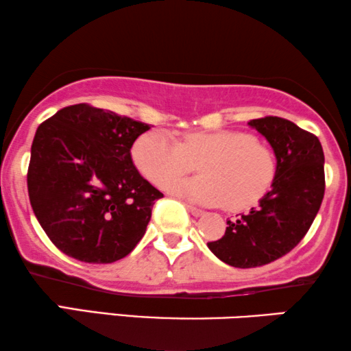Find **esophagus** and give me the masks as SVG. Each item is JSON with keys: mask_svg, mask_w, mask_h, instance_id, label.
Returning <instances> with one entry per match:
<instances>
[{"mask_svg": "<svg viewBox=\"0 0 351 351\" xmlns=\"http://www.w3.org/2000/svg\"><path fill=\"white\" fill-rule=\"evenodd\" d=\"M186 209H189L190 215L195 216V217H198V216H203V215H204L203 209H198V208H195V206H190V204H186Z\"/></svg>", "mask_w": 351, "mask_h": 351, "instance_id": "1", "label": "esophagus"}]
</instances>
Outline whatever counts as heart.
I'll return each mask as SVG.
<instances>
[{
  "label": "heart",
  "mask_w": 351,
  "mask_h": 351,
  "mask_svg": "<svg viewBox=\"0 0 351 351\" xmlns=\"http://www.w3.org/2000/svg\"><path fill=\"white\" fill-rule=\"evenodd\" d=\"M135 165L149 182L167 189L200 162L202 176L178 182L171 190L203 204L245 209L258 203L274 184L276 153L267 145L239 130L186 132L180 142L162 130L138 136Z\"/></svg>",
  "instance_id": "b5f03b06"
}]
</instances>
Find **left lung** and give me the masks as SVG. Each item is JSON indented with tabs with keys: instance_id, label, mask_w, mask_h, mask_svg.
<instances>
[{
	"instance_id": "obj_1",
	"label": "left lung",
	"mask_w": 351,
	"mask_h": 351,
	"mask_svg": "<svg viewBox=\"0 0 351 351\" xmlns=\"http://www.w3.org/2000/svg\"><path fill=\"white\" fill-rule=\"evenodd\" d=\"M274 149L277 174L256 208L227 221L226 234L208 248L234 267L269 265L306 235L324 198V152L316 135L293 122L266 116L248 122Z\"/></svg>"
}]
</instances>
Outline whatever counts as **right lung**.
Returning a JSON list of instances; mask_svg holds the SVG:
<instances>
[{
	"label": "right lung",
	"mask_w": 351,
	"mask_h": 351,
	"mask_svg": "<svg viewBox=\"0 0 351 351\" xmlns=\"http://www.w3.org/2000/svg\"><path fill=\"white\" fill-rule=\"evenodd\" d=\"M148 124L80 103L36 129L27 172L40 226L67 256L108 265L142 240L162 193L140 176L130 148Z\"/></svg>",
	"instance_id": "obj_1"
}]
</instances>
